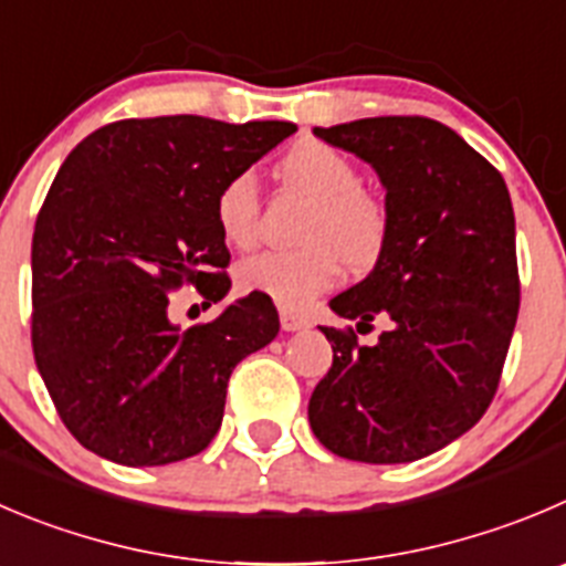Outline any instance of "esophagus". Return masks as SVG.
Here are the masks:
<instances>
[{"instance_id":"obj_1","label":"esophagus","mask_w":566,"mask_h":566,"mask_svg":"<svg viewBox=\"0 0 566 566\" xmlns=\"http://www.w3.org/2000/svg\"><path fill=\"white\" fill-rule=\"evenodd\" d=\"M280 325H283V331H303V327H308V316L297 314V311L280 308Z\"/></svg>"}]
</instances>
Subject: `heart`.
Returning <instances> with one entry per match:
<instances>
[{
  "label": "heart",
  "instance_id": "b5f03b06",
  "mask_svg": "<svg viewBox=\"0 0 566 566\" xmlns=\"http://www.w3.org/2000/svg\"><path fill=\"white\" fill-rule=\"evenodd\" d=\"M280 177L314 199L297 250H266L239 263V286L283 308H305L342 280L344 263L373 269L389 241V208L364 186L360 166L322 142H300L277 164ZM261 199L252 171H235L213 197V219L230 247L258 241Z\"/></svg>",
  "mask_w": 566,
  "mask_h": 566
}]
</instances>
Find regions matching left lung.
I'll return each mask as SVG.
<instances>
[{"instance_id":"left-lung-1","label":"left lung","mask_w":566,"mask_h":566,"mask_svg":"<svg viewBox=\"0 0 566 566\" xmlns=\"http://www.w3.org/2000/svg\"><path fill=\"white\" fill-rule=\"evenodd\" d=\"M380 175L389 241L373 272L331 300L344 319L390 331L373 348L322 327L333 364L308 402L331 453L406 464L436 453L492 406L520 314L514 208L503 175L455 130L424 116L316 127Z\"/></svg>"}]
</instances>
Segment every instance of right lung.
I'll return each instance as SVG.
<instances>
[{"label": "right lung", "instance_id": "obj_1", "mask_svg": "<svg viewBox=\"0 0 566 566\" xmlns=\"http://www.w3.org/2000/svg\"><path fill=\"white\" fill-rule=\"evenodd\" d=\"M297 130L206 116L122 118L77 144L32 233V355L57 417L91 453L160 467L217 436L235 364L280 331L263 294L180 331L169 294H228L213 197Z\"/></svg>", "mask_w": 566, "mask_h": 566}]
</instances>
